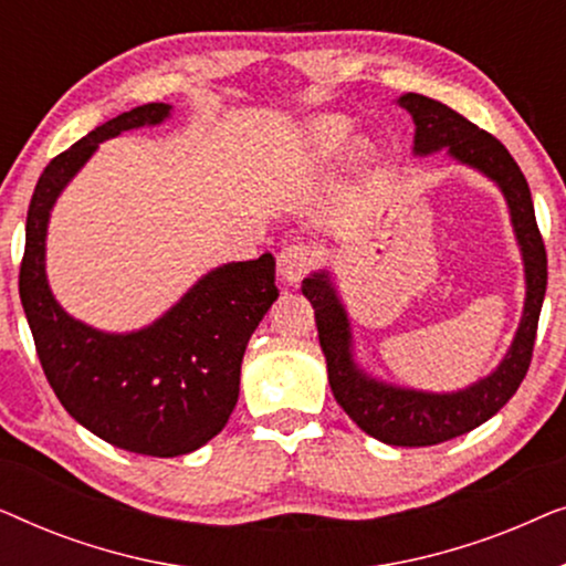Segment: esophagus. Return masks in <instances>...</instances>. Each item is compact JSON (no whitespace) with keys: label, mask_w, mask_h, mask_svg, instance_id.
Wrapping results in <instances>:
<instances>
[{"label":"esophagus","mask_w":566,"mask_h":566,"mask_svg":"<svg viewBox=\"0 0 566 566\" xmlns=\"http://www.w3.org/2000/svg\"><path fill=\"white\" fill-rule=\"evenodd\" d=\"M316 260L314 250L308 244H291L285 247L281 252V258H277V277L285 285H298L304 281V275L312 270Z\"/></svg>","instance_id":"obj_1"}]
</instances>
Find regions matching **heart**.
<instances>
[{
	"label": "heart",
	"instance_id": "heart-1",
	"mask_svg": "<svg viewBox=\"0 0 566 566\" xmlns=\"http://www.w3.org/2000/svg\"><path fill=\"white\" fill-rule=\"evenodd\" d=\"M353 136V123L343 115H322L306 123L298 136V157L312 161V165H329L345 151Z\"/></svg>",
	"mask_w": 566,
	"mask_h": 566
}]
</instances>
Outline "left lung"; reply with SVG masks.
<instances>
[{
	"mask_svg": "<svg viewBox=\"0 0 566 566\" xmlns=\"http://www.w3.org/2000/svg\"><path fill=\"white\" fill-rule=\"evenodd\" d=\"M399 107L415 120V157L446 149L451 159L467 165L497 185L505 196L510 223L521 247L525 273V304L510 350L490 376L459 391H420L366 374L353 353V329L345 304L329 270L304 277L301 293L312 301L319 345L327 358V376L337 405L370 438L386 446H438L479 428L507 405L528 374L538 314L546 296V250L536 227L528 182L497 138L463 118L451 107L424 95L407 92Z\"/></svg>",
	"mask_w": 566,
	"mask_h": 566,
	"instance_id": "1",
	"label": "left lung"
}]
</instances>
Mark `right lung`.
Segmentation results:
<instances>
[{
    "mask_svg": "<svg viewBox=\"0 0 566 566\" xmlns=\"http://www.w3.org/2000/svg\"><path fill=\"white\" fill-rule=\"evenodd\" d=\"M169 115L167 103L134 107L49 161L28 208L20 265L22 308L61 405L105 443L157 459L198 451L234 412L247 343L277 298L275 258L213 268L149 327L103 332L66 314L51 293L45 234L61 190L99 144Z\"/></svg>",
    "mask_w": 566,
    "mask_h": 566,
    "instance_id": "right-lung-1",
    "label": "right lung"
}]
</instances>
